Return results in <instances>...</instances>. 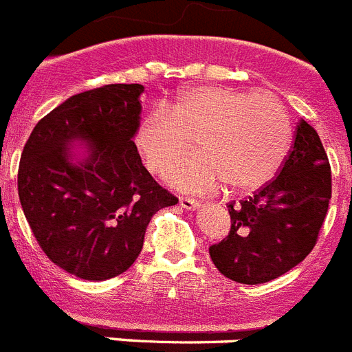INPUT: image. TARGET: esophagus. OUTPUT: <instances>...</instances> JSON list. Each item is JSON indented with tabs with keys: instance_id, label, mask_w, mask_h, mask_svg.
Masks as SVG:
<instances>
[{
	"instance_id": "1",
	"label": "esophagus",
	"mask_w": 352,
	"mask_h": 352,
	"mask_svg": "<svg viewBox=\"0 0 352 352\" xmlns=\"http://www.w3.org/2000/svg\"><path fill=\"white\" fill-rule=\"evenodd\" d=\"M179 204L184 209H188V211H195V209L199 208V202L195 199H190V197H179Z\"/></svg>"
}]
</instances>
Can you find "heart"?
Wrapping results in <instances>:
<instances>
[{
    "instance_id": "1",
    "label": "heart",
    "mask_w": 352,
    "mask_h": 352,
    "mask_svg": "<svg viewBox=\"0 0 352 352\" xmlns=\"http://www.w3.org/2000/svg\"><path fill=\"white\" fill-rule=\"evenodd\" d=\"M197 140L199 153L170 164ZM135 148L146 168L170 186L208 193L223 182L232 190H258L272 181L292 143V118L270 94L226 85H195L135 129Z\"/></svg>"
}]
</instances>
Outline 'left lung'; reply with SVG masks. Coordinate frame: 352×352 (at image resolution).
<instances>
[{"label":"left lung","mask_w":352,"mask_h":352,"mask_svg":"<svg viewBox=\"0 0 352 352\" xmlns=\"http://www.w3.org/2000/svg\"><path fill=\"white\" fill-rule=\"evenodd\" d=\"M331 199V166L317 131L299 121L279 175L231 202V231L209 247L214 267L243 285H261L297 267L317 243Z\"/></svg>","instance_id":"obj_1"}]
</instances>
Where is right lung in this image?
Listing matches in <instances>:
<instances>
[{"instance_id":"add662e5","label":"right lung","mask_w":352,"mask_h":352,"mask_svg":"<svg viewBox=\"0 0 352 352\" xmlns=\"http://www.w3.org/2000/svg\"><path fill=\"white\" fill-rule=\"evenodd\" d=\"M141 84L75 94L35 125L21 153V208L41 249L62 270L105 281L132 267L159 209L177 197L153 181L134 134ZM73 142H84L76 158Z\"/></svg>"}]
</instances>
